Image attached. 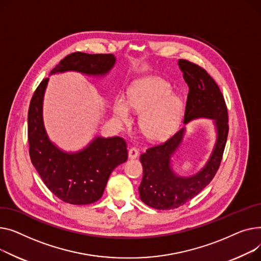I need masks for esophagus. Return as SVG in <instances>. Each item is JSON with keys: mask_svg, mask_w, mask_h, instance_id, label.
<instances>
[{"mask_svg": "<svg viewBox=\"0 0 261 261\" xmlns=\"http://www.w3.org/2000/svg\"><path fill=\"white\" fill-rule=\"evenodd\" d=\"M138 156H139V150H138L136 147H132V148L128 150V158H129V159H135V158H137Z\"/></svg>", "mask_w": 261, "mask_h": 261, "instance_id": "34e87169", "label": "esophagus"}]
</instances>
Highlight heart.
I'll list each match as a JSON object with an SVG mask.
<instances>
[{
  "label": "heart",
  "instance_id": "heart-1",
  "mask_svg": "<svg viewBox=\"0 0 261 261\" xmlns=\"http://www.w3.org/2000/svg\"><path fill=\"white\" fill-rule=\"evenodd\" d=\"M132 111L141 113L139 127L151 141H162L171 136L183 114L182 100L172 94V87L157 76H147L133 83L128 99L117 96L113 105L115 117L121 122L130 120Z\"/></svg>",
  "mask_w": 261,
  "mask_h": 261
}]
</instances>
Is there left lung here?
<instances>
[{
	"mask_svg": "<svg viewBox=\"0 0 261 261\" xmlns=\"http://www.w3.org/2000/svg\"><path fill=\"white\" fill-rule=\"evenodd\" d=\"M178 65L189 85L183 123L206 118L214 120L217 138L205 165L198 173L183 177L177 175L171 162L186 133L183 126L170 139L152 146L141 155L143 178L139 187L141 200L157 210L177 208L200 193L216 175L225 147L228 124L227 110L221 91L205 69L188 60H179Z\"/></svg>",
	"mask_w": 261,
	"mask_h": 261,
	"instance_id": "8db88e82",
	"label": "left lung"
}]
</instances>
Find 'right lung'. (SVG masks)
<instances>
[{"label": "right lung", "instance_id": "obj_1", "mask_svg": "<svg viewBox=\"0 0 261 261\" xmlns=\"http://www.w3.org/2000/svg\"><path fill=\"white\" fill-rule=\"evenodd\" d=\"M116 63V57L73 53L66 56L50 74L76 71L102 76ZM49 78L44 79L32 98L28 110L29 156L49 191L61 200L75 205L94 203L102 197L112 172L127 160L126 142L122 138L95 137L86 147L67 152L53 143L43 120V100Z\"/></svg>", "mask_w": 261, "mask_h": 261}]
</instances>
